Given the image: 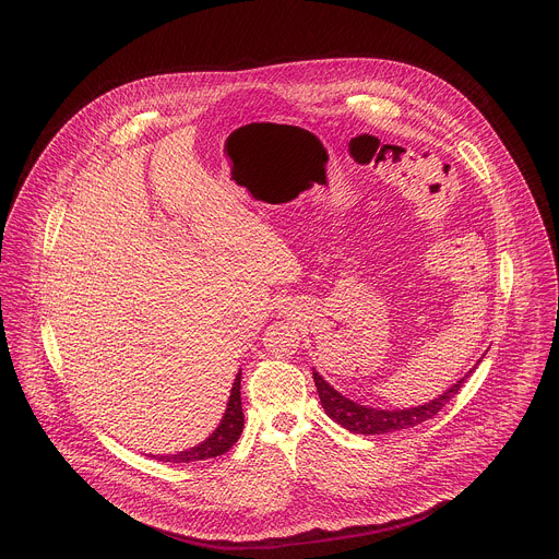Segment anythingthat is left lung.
<instances>
[{"label":"left lung","instance_id":"8db88e82","mask_svg":"<svg viewBox=\"0 0 559 559\" xmlns=\"http://www.w3.org/2000/svg\"><path fill=\"white\" fill-rule=\"evenodd\" d=\"M480 362H483V358L477 360L475 365H480ZM473 369H468L442 395L433 397L431 403H425V405H418V407H407V409H373V407H367V405H358V403L349 401V397H345L341 391H336L316 369H313V382H316L318 397H321V405H323L325 414L334 423H338L341 427H345L352 433L376 436V433H391V431L412 429V427L433 418L451 401V397L457 395L460 386L466 382V378L473 373Z\"/></svg>","mask_w":559,"mask_h":559}]
</instances>
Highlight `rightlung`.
<instances>
[{
	"instance_id": "obj_1",
	"label": "right lung",
	"mask_w": 559,
	"mask_h": 559,
	"mask_svg": "<svg viewBox=\"0 0 559 559\" xmlns=\"http://www.w3.org/2000/svg\"><path fill=\"white\" fill-rule=\"evenodd\" d=\"M243 425H246V416H243V407H241V371H238L234 378L231 391H229L227 409H225L218 427L212 431V436H207L201 444L179 451L175 455H152V457L166 460V462H197V460L223 455L225 451L231 449V444L238 438H241Z\"/></svg>"
}]
</instances>
